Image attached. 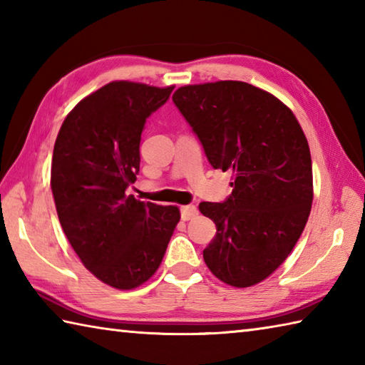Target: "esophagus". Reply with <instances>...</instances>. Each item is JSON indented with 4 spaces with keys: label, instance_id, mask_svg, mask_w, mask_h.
<instances>
[{
    "label": "esophagus",
    "instance_id": "esophagus-1",
    "mask_svg": "<svg viewBox=\"0 0 365 365\" xmlns=\"http://www.w3.org/2000/svg\"><path fill=\"white\" fill-rule=\"evenodd\" d=\"M180 213H182V220L183 221H188L191 218H195L197 215V207L196 205H182L180 207Z\"/></svg>",
    "mask_w": 365,
    "mask_h": 365
}]
</instances>
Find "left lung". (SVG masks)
<instances>
[{"label":"left lung","instance_id":"1","mask_svg":"<svg viewBox=\"0 0 365 365\" xmlns=\"http://www.w3.org/2000/svg\"><path fill=\"white\" fill-rule=\"evenodd\" d=\"M173 101L212 166L232 173L225 202L199 204L217 226L204 250L207 267L234 288L258 284L288 258L312 210V156L302 128L287 104L247 82L185 85Z\"/></svg>","mask_w":365,"mask_h":365}]
</instances>
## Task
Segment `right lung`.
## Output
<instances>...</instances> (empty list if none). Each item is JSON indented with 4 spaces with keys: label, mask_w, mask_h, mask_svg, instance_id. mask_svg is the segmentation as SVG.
<instances>
[{
    "label": "right lung",
    "mask_w": 365,
    "mask_h": 365,
    "mask_svg": "<svg viewBox=\"0 0 365 365\" xmlns=\"http://www.w3.org/2000/svg\"><path fill=\"white\" fill-rule=\"evenodd\" d=\"M173 90L109 82L77 103L56 135L50 187L61 227L83 266L115 289L138 288L158 270L180 221L177 205L126 196L145 120Z\"/></svg>",
    "instance_id": "obj_1"
}]
</instances>
